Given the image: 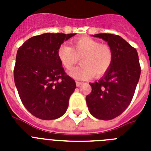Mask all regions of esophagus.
Returning a JSON list of instances; mask_svg holds the SVG:
<instances>
[{
	"label": "esophagus",
	"instance_id": "34e87169",
	"mask_svg": "<svg viewBox=\"0 0 151 151\" xmlns=\"http://www.w3.org/2000/svg\"><path fill=\"white\" fill-rule=\"evenodd\" d=\"M81 85H82V82H80V81H76V85H77L78 87H80Z\"/></svg>",
	"mask_w": 151,
	"mask_h": 151
}]
</instances>
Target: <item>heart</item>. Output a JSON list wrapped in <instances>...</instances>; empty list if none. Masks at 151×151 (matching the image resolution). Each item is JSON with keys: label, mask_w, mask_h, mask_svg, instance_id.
<instances>
[{"label": "heart", "mask_w": 151, "mask_h": 151, "mask_svg": "<svg viewBox=\"0 0 151 151\" xmlns=\"http://www.w3.org/2000/svg\"><path fill=\"white\" fill-rule=\"evenodd\" d=\"M59 61L66 70H71L80 59L81 66L69 73L78 80L99 78L110 68L114 60V52L110 45L101 44L89 37H82L71 41V47L66 44L59 46L57 51Z\"/></svg>", "instance_id": "heart-1"}]
</instances>
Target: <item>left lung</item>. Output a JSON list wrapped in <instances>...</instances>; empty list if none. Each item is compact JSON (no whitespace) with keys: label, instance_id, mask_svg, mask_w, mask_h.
<instances>
[{"label":"left lung","instance_id":"8db88e82","mask_svg":"<svg viewBox=\"0 0 151 151\" xmlns=\"http://www.w3.org/2000/svg\"><path fill=\"white\" fill-rule=\"evenodd\" d=\"M93 37L107 42L114 52V60L99 81L90 83L92 92L86 96V103L92 116L107 121L122 114L129 106L141 68L136 49L122 37L111 34H98Z\"/></svg>","mask_w":151,"mask_h":151}]
</instances>
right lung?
I'll return each mask as SVG.
<instances>
[{
    "label": "right lung",
    "mask_w": 151,
    "mask_h": 151,
    "mask_svg": "<svg viewBox=\"0 0 151 151\" xmlns=\"http://www.w3.org/2000/svg\"><path fill=\"white\" fill-rule=\"evenodd\" d=\"M74 35L46 33L32 37L18 49L15 86L22 104L37 118L56 119L67 110L76 83L65 73L57 51Z\"/></svg>",
    "instance_id": "add662e5"
}]
</instances>
